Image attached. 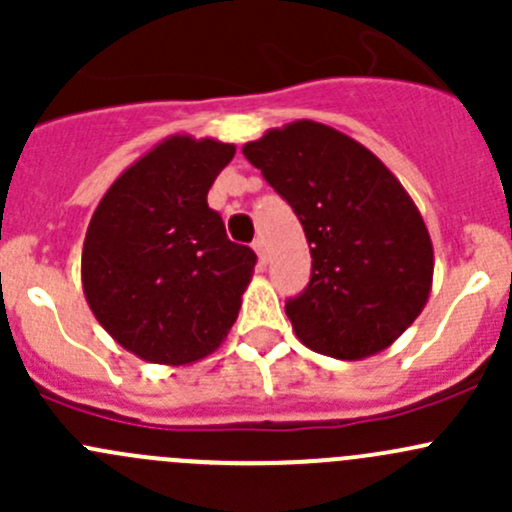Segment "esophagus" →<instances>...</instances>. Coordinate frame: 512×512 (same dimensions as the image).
I'll return each mask as SVG.
<instances>
[{
	"instance_id": "34e87169",
	"label": "esophagus",
	"mask_w": 512,
	"mask_h": 512,
	"mask_svg": "<svg viewBox=\"0 0 512 512\" xmlns=\"http://www.w3.org/2000/svg\"><path fill=\"white\" fill-rule=\"evenodd\" d=\"M252 250L257 252V260H260V265H265L267 252H265V240H262V237H257V240L252 242Z\"/></svg>"
}]
</instances>
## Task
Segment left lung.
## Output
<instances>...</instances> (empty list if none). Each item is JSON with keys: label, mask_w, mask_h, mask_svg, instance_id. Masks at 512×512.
Segmentation results:
<instances>
[{"label": "left lung", "mask_w": 512, "mask_h": 512, "mask_svg": "<svg viewBox=\"0 0 512 512\" xmlns=\"http://www.w3.org/2000/svg\"><path fill=\"white\" fill-rule=\"evenodd\" d=\"M242 153L307 235L312 280L285 304L299 342L344 361L391 347L433 285L431 235L399 178L347 133L307 118L270 128Z\"/></svg>", "instance_id": "8db88e82"}]
</instances>
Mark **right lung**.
<instances>
[{
  "label": "right lung",
  "mask_w": 512,
  "mask_h": 512,
  "mask_svg": "<svg viewBox=\"0 0 512 512\" xmlns=\"http://www.w3.org/2000/svg\"><path fill=\"white\" fill-rule=\"evenodd\" d=\"M232 143L175 133L128 165L91 215L81 285L126 352L183 366L213 354L240 312L255 252L230 242L208 190Z\"/></svg>",
  "instance_id": "add662e5"
}]
</instances>
